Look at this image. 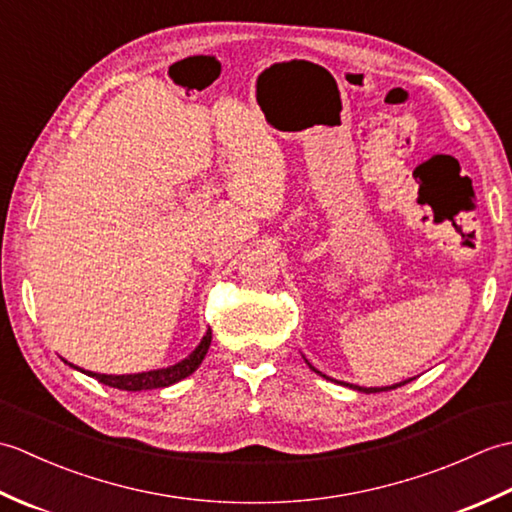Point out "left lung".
I'll list each match as a JSON object with an SVG mask.
<instances>
[{
    "mask_svg": "<svg viewBox=\"0 0 512 512\" xmlns=\"http://www.w3.org/2000/svg\"><path fill=\"white\" fill-rule=\"evenodd\" d=\"M303 358H306V356H303ZM306 363H308V361H306ZM308 365H310V363H308ZM310 369H312V372H317L319 376H323V378H328V380H332L330 376H325V374H321L317 367H312V365H310ZM409 380H413V378H407V380H402V383H396V385H389V387H358V385H352V383H341V385H345V387H350V389H354V391H361V394H376V391H389V389H396V387H400V385H407V383H409ZM334 383H336V380H334Z\"/></svg>",
    "mask_w": 512,
    "mask_h": 512,
    "instance_id": "obj_1",
    "label": "left lung"
}]
</instances>
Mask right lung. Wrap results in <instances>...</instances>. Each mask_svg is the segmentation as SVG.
I'll return each mask as SVG.
<instances>
[{"label": "right lung", "instance_id": "right-lung-1", "mask_svg": "<svg viewBox=\"0 0 512 512\" xmlns=\"http://www.w3.org/2000/svg\"><path fill=\"white\" fill-rule=\"evenodd\" d=\"M209 347H211V330H206L198 347H195V350L187 358H182L180 363L169 365V367H160V369H151V372H138V374H118V376L116 374H96V372H88V369L76 367L68 361L65 363L74 369H79V372H83V374L96 378L103 385H110V387L123 389V391H147V389L169 387L173 383H178V380L191 376L195 369L202 365L206 352H209Z\"/></svg>", "mask_w": 512, "mask_h": 512}]
</instances>
